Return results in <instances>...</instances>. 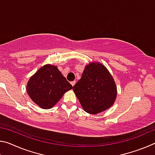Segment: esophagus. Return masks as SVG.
<instances>
[{"instance_id":"34e87169","label":"esophagus","mask_w":155,"mask_h":155,"mask_svg":"<svg viewBox=\"0 0 155 155\" xmlns=\"http://www.w3.org/2000/svg\"><path fill=\"white\" fill-rule=\"evenodd\" d=\"M76 84V81H72L71 82V85H72V86H74V85Z\"/></svg>"}]
</instances>
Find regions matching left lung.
<instances>
[{
  "label": "left lung",
  "mask_w": 155,
  "mask_h": 155,
  "mask_svg": "<svg viewBox=\"0 0 155 155\" xmlns=\"http://www.w3.org/2000/svg\"><path fill=\"white\" fill-rule=\"evenodd\" d=\"M73 91L84 111L97 114L109 109L117 97V87L107 68L99 62L85 65Z\"/></svg>",
  "instance_id": "1"
}]
</instances>
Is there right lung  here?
Returning <instances> with one entry per match:
<instances>
[{
    "label": "right lung",
    "mask_w": 155,
    "mask_h": 155,
    "mask_svg": "<svg viewBox=\"0 0 155 155\" xmlns=\"http://www.w3.org/2000/svg\"><path fill=\"white\" fill-rule=\"evenodd\" d=\"M72 85L66 80L57 65L46 64L41 67L27 85L30 98L41 109H51Z\"/></svg>",
    "instance_id": "right-lung-1"
}]
</instances>
